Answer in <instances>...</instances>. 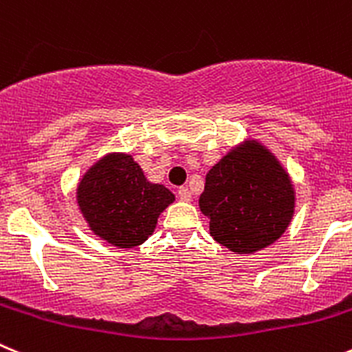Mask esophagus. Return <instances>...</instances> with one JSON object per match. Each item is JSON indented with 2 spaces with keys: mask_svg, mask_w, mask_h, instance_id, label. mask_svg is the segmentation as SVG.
<instances>
[{
  "mask_svg": "<svg viewBox=\"0 0 352 352\" xmlns=\"http://www.w3.org/2000/svg\"><path fill=\"white\" fill-rule=\"evenodd\" d=\"M178 197L183 200V202H190V200H192V192H190L186 186H182V188L178 190Z\"/></svg>",
  "mask_w": 352,
  "mask_h": 352,
  "instance_id": "obj_1",
  "label": "esophagus"
}]
</instances>
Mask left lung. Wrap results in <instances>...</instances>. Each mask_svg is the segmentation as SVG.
Listing matches in <instances>:
<instances>
[{
  "label": "left lung",
  "instance_id": "obj_1",
  "mask_svg": "<svg viewBox=\"0 0 352 352\" xmlns=\"http://www.w3.org/2000/svg\"><path fill=\"white\" fill-rule=\"evenodd\" d=\"M199 206L217 243L232 252L252 254L283 235L294 216L296 193L273 153L252 140L207 173Z\"/></svg>",
  "mask_w": 352,
  "mask_h": 352
}]
</instances>
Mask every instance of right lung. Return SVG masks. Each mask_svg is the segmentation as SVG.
I'll list each match as a JSON object with an SVG mask.
<instances>
[{
	"instance_id": "obj_1",
	"label": "right lung",
	"mask_w": 352,
	"mask_h": 352,
	"mask_svg": "<svg viewBox=\"0 0 352 352\" xmlns=\"http://www.w3.org/2000/svg\"><path fill=\"white\" fill-rule=\"evenodd\" d=\"M173 200V192L150 183L126 153L100 159L78 186L79 209L91 232L120 249L142 245Z\"/></svg>"
}]
</instances>
